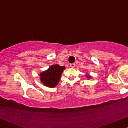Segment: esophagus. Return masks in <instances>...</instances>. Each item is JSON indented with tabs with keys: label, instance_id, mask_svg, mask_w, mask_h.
I'll list each match as a JSON object with an SVG mask.
<instances>
[{
	"label": "esophagus",
	"instance_id": "esophagus-1",
	"mask_svg": "<svg viewBox=\"0 0 128 128\" xmlns=\"http://www.w3.org/2000/svg\"><path fill=\"white\" fill-rule=\"evenodd\" d=\"M70 66L72 68H74L75 67V64H70Z\"/></svg>",
	"mask_w": 128,
	"mask_h": 128
}]
</instances>
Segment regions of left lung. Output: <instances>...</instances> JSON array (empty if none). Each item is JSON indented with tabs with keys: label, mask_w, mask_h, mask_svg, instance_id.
I'll return each instance as SVG.
<instances>
[{
	"label": "left lung",
	"mask_w": 128,
	"mask_h": 128,
	"mask_svg": "<svg viewBox=\"0 0 128 128\" xmlns=\"http://www.w3.org/2000/svg\"><path fill=\"white\" fill-rule=\"evenodd\" d=\"M86 77H87V78L90 79L91 78V76H90V75H86Z\"/></svg>",
	"instance_id": "1"
}]
</instances>
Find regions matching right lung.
Segmentation results:
<instances>
[{
	"label": "right lung",
	"mask_w": 128,
	"mask_h": 128,
	"mask_svg": "<svg viewBox=\"0 0 128 128\" xmlns=\"http://www.w3.org/2000/svg\"><path fill=\"white\" fill-rule=\"evenodd\" d=\"M64 69V66H60L57 64H53L47 70L40 74V81L45 86L55 87L59 82L62 73Z\"/></svg>",
	"instance_id": "add662e5"
}]
</instances>
